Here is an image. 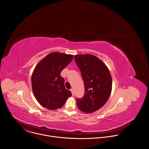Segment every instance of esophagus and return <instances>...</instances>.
<instances>
[{
	"mask_svg": "<svg viewBox=\"0 0 149 149\" xmlns=\"http://www.w3.org/2000/svg\"><path fill=\"white\" fill-rule=\"evenodd\" d=\"M70 91H71V93H72V95L74 96V90H73L72 88H71V89H70Z\"/></svg>",
	"mask_w": 149,
	"mask_h": 149,
	"instance_id": "34e87169",
	"label": "esophagus"
}]
</instances>
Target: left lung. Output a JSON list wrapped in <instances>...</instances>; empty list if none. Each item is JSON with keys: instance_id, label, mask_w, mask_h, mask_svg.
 <instances>
[{"instance_id": "obj_1", "label": "left lung", "mask_w": 149, "mask_h": 149, "mask_svg": "<svg viewBox=\"0 0 149 149\" xmlns=\"http://www.w3.org/2000/svg\"><path fill=\"white\" fill-rule=\"evenodd\" d=\"M84 84V94L77 98L79 109L84 113H93L102 107L110 97L112 78L106 65L90 54L74 56Z\"/></svg>"}]
</instances>
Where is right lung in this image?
<instances>
[{
	"instance_id": "right-lung-1",
	"label": "right lung",
	"mask_w": 149,
	"mask_h": 149,
	"mask_svg": "<svg viewBox=\"0 0 149 149\" xmlns=\"http://www.w3.org/2000/svg\"><path fill=\"white\" fill-rule=\"evenodd\" d=\"M72 58V55L51 52L35 67L31 78L32 88L35 97L42 106L51 110L60 109L72 96L60 74Z\"/></svg>"
}]
</instances>
